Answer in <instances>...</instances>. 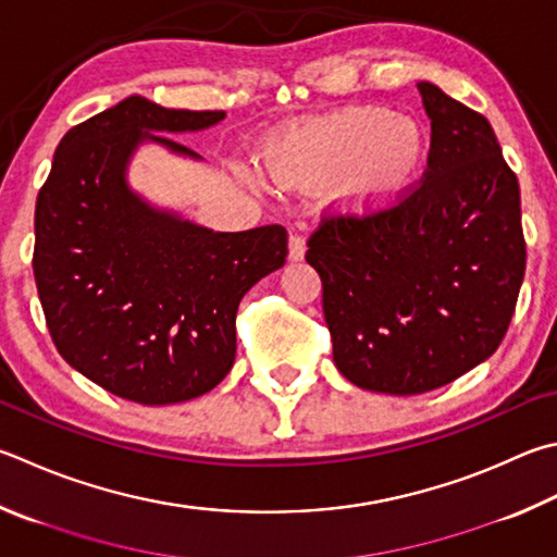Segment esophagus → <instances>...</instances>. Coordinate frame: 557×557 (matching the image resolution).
I'll return each instance as SVG.
<instances>
[{
    "mask_svg": "<svg viewBox=\"0 0 557 557\" xmlns=\"http://www.w3.org/2000/svg\"><path fill=\"white\" fill-rule=\"evenodd\" d=\"M305 252H307V240L297 234H292L289 236V260L292 262L305 260Z\"/></svg>",
    "mask_w": 557,
    "mask_h": 557,
    "instance_id": "1",
    "label": "esophagus"
}]
</instances>
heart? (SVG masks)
Instances as JSON below:
<instances>
[{
  "instance_id": "obj_1",
  "label": "heart",
  "mask_w": 557,
  "mask_h": 557,
  "mask_svg": "<svg viewBox=\"0 0 557 557\" xmlns=\"http://www.w3.org/2000/svg\"><path fill=\"white\" fill-rule=\"evenodd\" d=\"M429 158L423 128L384 107H346L287 131L265 148L270 180L282 189L321 191L348 216L368 219L397 207L417 187ZM238 175L256 187L258 177Z\"/></svg>"
}]
</instances>
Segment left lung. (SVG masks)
Here are the masks:
<instances>
[{
	"instance_id": "8db88e82",
	"label": "left lung",
	"mask_w": 557,
	"mask_h": 557,
	"mask_svg": "<svg viewBox=\"0 0 557 557\" xmlns=\"http://www.w3.org/2000/svg\"><path fill=\"white\" fill-rule=\"evenodd\" d=\"M417 87L431 119L419 189L377 216L323 219L307 250L341 375L399 397L443 387L499 348L525 270L519 180L490 121Z\"/></svg>"
}]
</instances>
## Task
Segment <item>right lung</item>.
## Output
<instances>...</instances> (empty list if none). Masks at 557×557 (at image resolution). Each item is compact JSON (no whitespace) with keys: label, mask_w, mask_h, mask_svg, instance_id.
Wrapping results in <instances>:
<instances>
[{"label":"right lung","mask_w":557,"mask_h":557,"mask_svg":"<svg viewBox=\"0 0 557 557\" xmlns=\"http://www.w3.org/2000/svg\"><path fill=\"white\" fill-rule=\"evenodd\" d=\"M224 119L126 97L67 131L38 191L34 275L48 331L67 366L121 399L163 407L214 389L234 368L240 299L285 265L282 226L211 231L128 185L140 146L197 160L163 134Z\"/></svg>","instance_id":"right-lung-1"}]
</instances>
